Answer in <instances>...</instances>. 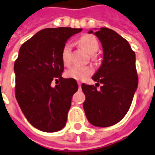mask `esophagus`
I'll return each instance as SVG.
<instances>
[{
    "mask_svg": "<svg viewBox=\"0 0 155 155\" xmlns=\"http://www.w3.org/2000/svg\"><path fill=\"white\" fill-rule=\"evenodd\" d=\"M78 85H79V87L81 88V82H80V81H78Z\"/></svg>",
    "mask_w": 155,
    "mask_h": 155,
    "instance_id": "1",
    "label": "esophagus"
}]
</instances>
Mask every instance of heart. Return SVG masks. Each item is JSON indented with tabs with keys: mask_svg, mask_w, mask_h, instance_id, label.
<instances>
[{
	"mask_svg": "<svg viewBox=\"0 0 155 155\" xmlns=\"http://www.w3.org/2000/svg\"><path fill=\"white\" fill-rule=\"evenodd\" d=\"M79 45L89 54H94L99 50V42L92 35H84L79 39ZM70 44H65L61 50V61L64 65L70 63ZM93 74V68L89 66H74L66 71V76L74 80H84Z\"/></svg>",
	"mask_w": 155,
	"mask_h": 155,
	"instance_id": "heart-1",
	"label": "heart"
}]
</instances>
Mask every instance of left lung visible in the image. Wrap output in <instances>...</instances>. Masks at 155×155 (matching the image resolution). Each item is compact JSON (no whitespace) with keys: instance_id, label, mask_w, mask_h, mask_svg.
Wrapping results in <instances>:
<instances>
[{"instance_id":"1","label":"left lung","mask_w":155,"mask_h":155,"mask_svg":"<svg viewBox=\"0 0 155 155\" xmlns=\"http://www.w3.org/2000/svg\"><path fill=\"white\" fill-rule=\"evenodd\" d=\"M88 33H94L100 41L103 61L92 77L97 82L95 86L81 85L86 96L83 108L91 124L109 127L124 118L137 89L136 54L129 42L113 30L94 28ZM99 83L102 86L97 90Z\"/></svg>"}]
</instances>
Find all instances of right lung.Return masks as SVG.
<instances>
[{
    "label": "right lung",
    "instance_id": "right-lung-1",
    "mask_svg": "<svg viewBox=\"0 0 155 155\" xmlns=\"http://www.w3.org/2000/svg\"><path fill=\"white\" fill-rule=\"evenodd\" d=\"M81 31L71 27L43 29L19 49L14 68L15 96L25 118L39 130L56 132L66 124L78 84L74 79L61 77V50L69 38ZM53 79L58 84L55 87L51 86Z\"/></svg>",
    "mask_w": 155,
    "mask_h": 155
}]
</instances>
